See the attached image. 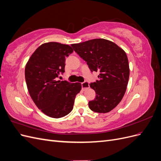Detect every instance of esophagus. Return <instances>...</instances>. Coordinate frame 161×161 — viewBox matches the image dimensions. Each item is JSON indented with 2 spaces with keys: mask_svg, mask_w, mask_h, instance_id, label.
<instances>
[{
  "mask_svg": "<svg viewBox=\"0 0 161 161\" xmlns=\"http://www.w3.org/2000/svg\"><path fill=\"white\" fill-rule=\"evenodd\" d=\"M82 85V91H85L87 89L89 88V83L88 82H84L81 84Z\"/></svg>",
  "mask_w": 161,
  "mask_h": 161,
  "instance_id": "obj_1",
  "label": "esophagus"
}]
</instances>
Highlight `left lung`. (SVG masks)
<instances>
[{
	"instance_id": "left-lung-1",
	"label": "left lung",
	"mask_w": 161,
	"mask_h": 161,
	"mask_svg": "<svg viewBox=\"0 0 161 161\" xmlns=\"http://www.w3.org/2000/svg\"><path fill=\"white\" fill-rule=\"evenodd\" d=\"M85 60L91 72H99V80L89 85L96 97L89 102V108L97 113H108L122 99L128 83L130 68L125 51L105 39H93L71 45Z\"/></svg>"
}]
</instances>
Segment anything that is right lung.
I'll return each mask as SVG.
<instances>
[{
    "mask_svg": "<svg viewBox=\"0 0 161 161\" xmlns=\"http://www.w3.org/2000/svg\"><path fill=\"white\" fill-rule=\"evenodd\" d=\"M72 52L69 45L44 43L26 64L25 76L29 93L37 108L50 118H60L69 114L81 90L79 82L57 80L60 73L64 72L66 57Z\"/></svg>",
    "mask_w": 161,
    "mask_h": 161,
    "instance_id": "1",
    "label": "right lung"
}]
</instances>
